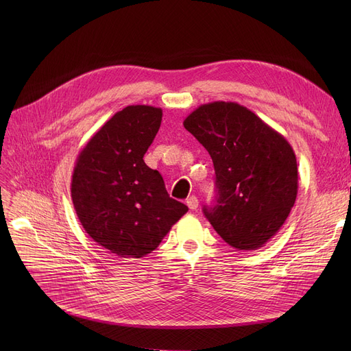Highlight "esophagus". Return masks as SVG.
<instances>
[{"label":"esophagus","instance_id":"34e87169","mask_svg":"<svg viewBox=\"0 0 351 351\" xmlns=\"http://www.w3.org/2000/svg\"><path fill=\"white\" fill-rule=\"evenodd\" d=\"M186 205H188V208H189L191 210H195V209L199 206V200H197V197H196V196H191V197H188V200H186Z\"/></svg>","mask_w":351,"mask_h":351}]
</instances>
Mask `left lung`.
<instances>
[{
  "label": "left lung",
  "mask_w": 351,
  "mask_h": 351,
  "mask_svg": "<svg viewBox=\"0 0 351 351\" xmlns=\"http://www.w3.org/2000/svg\"><path fill=\"white\" fill-rule=\"evenodd\" d=\"M183 126L213 160L216 202L204 208L210 225L232 247H262L283 226L296 202L299 176L293 147L237 102L200 105Z\"/></svg>",
  "instance_id": "obj_1"
}]
</instances>
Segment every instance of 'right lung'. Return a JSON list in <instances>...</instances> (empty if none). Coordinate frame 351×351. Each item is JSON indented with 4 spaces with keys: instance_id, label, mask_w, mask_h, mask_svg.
<instances>
[{
    "instance_id": "add662e5",
    "label": "right lung",
    "mask_w": 351,
    "mask_h": 351,
    "mask_svg": "<svg viewBox=\"0 0 351 351\" xmlns=\"http://www.w3.org/2000/svg\"><path fill=\"white\" fill-rule=\"evenodd\" d=\"M160 122V108H123L86 142L73 168L71 197L81 225L99 246L126 259L155 250L188 212L143 162Z\"/></svg>"
}]
</instances>
